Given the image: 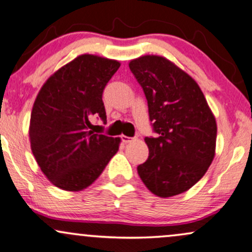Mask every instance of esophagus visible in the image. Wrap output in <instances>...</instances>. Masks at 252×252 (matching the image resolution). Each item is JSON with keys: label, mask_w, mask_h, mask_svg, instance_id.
<instances>
[{"label": "esophagus", "mask_w": 252, "mask_h": 252, "mask_svg": "<svg viewBox=\"0 0 252 252\" xmlns=\"http://www.w3.org/2000/svg\"><path fill=\"white\" fill-rule=\"evenodd\" d=\"M121 139H122V142H123V143H130V142H131V137H128V136H121Z\"/></svg>", "instance_id": "esophagus-1"}]
</instances>
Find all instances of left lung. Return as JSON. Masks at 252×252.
Returning <instances> with one entry per match:
<instances>
[{"label": "left lung", "mask_w": 252, "mask_h": 252, "mask_svg": "<svg viewBox=\"0 0 252 252\" xmlns=\"http://www.w3.org/2000/svg\"><path fill=\"white\" fill-rule=\"evenodd\" d=\"M148 101L156 137H145L149 157L137 166L158 197L182 193L204 176L215 157L217 126L201 88L165 57L145 55L129 63Z\"/></svg>", "instance_id": "8db88e82"}]
</instances>
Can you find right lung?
Masks as SVG:
<instances>
[{
	"instance_id": "right-lung-1",
	"label": "right lung",
	"mask_w": 252,
	"mask_h": 252,
	"mask_svg": "<svg viewBox=\"0 0 252 252\" xmlns=\"http://www.w3.org/2000/svg\"><path fill=\"white\" fill-rule=\"evenodd\" d=\"M120 65L84 54L51 75L36 97L29 126L32 151L60 189H86L117 153L121 139L95 134L90 121L107 122L103 90Z\"/></svg>"
}]
</instances>
